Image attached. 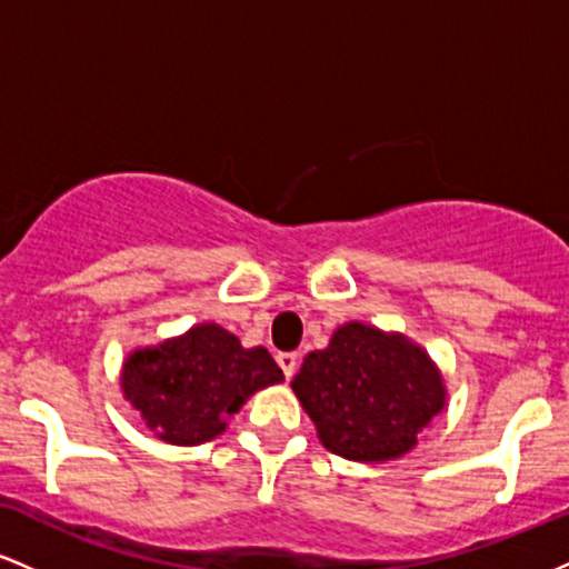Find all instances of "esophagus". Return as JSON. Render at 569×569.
<instances>
[{
    "label": "esophagus",
    "instance_id": "obj_1",
    "mask_svg": "<svg viewBox=\"0 0 569 569\" xmlns=\"http://www.w3.org/2000/svg\"><path fill=\"white\" fill-rule=\"evenodd\" d=\"M276 361H278V367L283 369L286 377H293V371H297V363H299V356L297 352H278Z\"/></svg>",
    "mask_w": 569,
    "mask_h": 569
}]
</instances>
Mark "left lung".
Segmentation results:
<instances>
[{"label": "left lung", "mask_w": 569, "mask_h": 569, "mask_svg": "<svg viewBox=\"0 0 569 569\" xmlns=\"http://www.w3.org/2000/svg\"><path fill=\"white\" fill-rule=\"evenodd\" d=\"M291 388L323 447L361 462L409 452L443 407L441 377L426 352L363 323L342 326L329 348L310 352Z\"/></svg>", "instance_id": "left-lung-1"}]
</instances>
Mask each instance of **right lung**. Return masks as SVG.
<instances>
[{
	"instance_id": "1",
	"label": "right lung",
	"mask_w": 569,
	"mask_h": 569,
	"mask_svg": "<svg viewBox=\"0 0 569 569\" xmlns=\"http://www.w3.org/2000/svg\"><path fill=\"white\" fill-rule=\"evenodd\" d=\"M283 380L264 348L246 350L217 323H202L160 348L136 350L122 369L126 398L162 441L194 447L224 430L253 390Z\"/></svg>"
}]
</instances>
